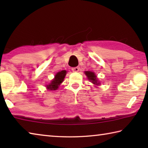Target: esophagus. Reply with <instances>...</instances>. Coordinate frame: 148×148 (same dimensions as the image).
<instances>
[{"instance_id":"esophagus-1","label":"esophagus","mask_w":148,"mask_h":148,"mask_svg":"<svg viewBox=\"0 0 148 148\" xmlns=\"http://www.w3.org/2000/svg\"><path fill=\"white\" fill-rule=\"evenodd\" d=\"M72 71L75 72H77L79 71V66H76V67H73L72 68Z\"/></svg>"}]
</instances>
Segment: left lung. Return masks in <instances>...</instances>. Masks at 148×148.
<instances>
[{
    "label": "left lung",
    "mask_w": 148,
    "mask_h": 148,
    "mask_svg": "<svg viewBox=\"0 0 148 148\" xmlns=\"http://www.w3.org/2000/svg\"><path fill=\"white\" fill-rule=\"evenodd\" d=\"M85 74L87 77V78L89 79V80L90 81L92 82V84H96V85H99V83L97 82V77L96 76V75H95L93 72H90V71H86L85 72Z\"/></svg>",
    "instance_id": "obj_1"
}]
</instances>
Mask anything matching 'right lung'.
I'll return each mask as SVG.
<instances>
[{
  "label": "right lung",
  "mask_w": 148,
  "mask_h": 148,
  "mask_svg": "<svg viewBox=\"0 0 148 148\" xmlns=\"http://www.w3.org/2000/svg\"><path fill=\"white\" fill-rule=\"evenodd\" d=\"M66 72H67L66 71H62L57 73V74L55 76V78L52 80L51 84L47 86V88L49 90H56L58 89L59 86H60V84L63 82Z\"/></svg>",
  "instance_id": "right-lung-1"
}]
</instances>
